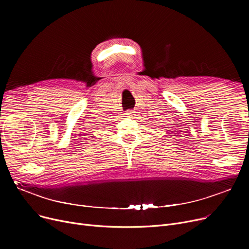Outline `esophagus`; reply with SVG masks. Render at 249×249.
Returning <instances> with one entry per match:
<instances>
[{"label":"esophagus","instance_id":"34e87169","mask_svg":"<svg viewBox=\"0 0 249 249\" xmlns=\"http://www.w3.org/2000/svg\"><path fill=\"white\" fill-rule=\"evenodd\" d=\"M133 110H128V111H126L124 114H125V117H127V118H132V116H133Z\"/></svg>","mask_w":249,"mask_h":249}]
</instances>
